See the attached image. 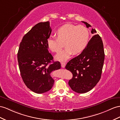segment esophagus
<instances>
[{
    "label": "esophagus",
    "instance_id": "obj_1",
    "mask_svg": "<svg viewBox=\"0 0 120 120\" xmlns=\"http://www.w3.org/2000/svg\"><path fill=\"white\" fill-rule=\"evenodd\" d=\"M61 67H62V68H64L65 66V63L64 62H61Z\"/></svg>",
    "mask_w": 120,
    "mask_h": 120
}]
</instances>
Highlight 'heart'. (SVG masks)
<instances>
[{
    "label": "heart",
    "instance_id": "heart-1",
    "mask_svg": "<svg viewBox=\"0 0 120 120\" xmlns=\"http://www.w3.org/2000/svg\"><path fill=\"white\" fill-rule=\"evenodd\" d=\"M57 36H49L47 39L48 48L53 52H59L63 46L65 48L59 52L55 59L66 61L73 53L79 54L86 48L89 38V32L87 27L82 25L66 24L61 26L56 32Z\"/></svg>",
    "mask_w": 120,
    "mask_h": 120
}]
</instances>
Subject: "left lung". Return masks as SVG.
<instances>
[{
  "instance_id": "8db88e82",
  "label": "left lung",
  "mask_w": 120,
  "mask_h": 120,
  "mask_svg": "<svg viewBox=\"0 0 120 120\" xmlns=\"http://www.w3.org/2000/svg\"><path fill=\"white\" fill-rule=\"evenodd\" d=\"M87 28L91 26L82 21ZM92 29L91 33H96ZM104 52L102 39L95 34L88 42L85 50L80 55L70 60L65 68L72 73L68 82L71 89L76 93H85L92 90L101 78L104 60Z\"/></svg>"
}]
</instances>
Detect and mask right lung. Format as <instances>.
Wrapping results in <instances>:
<instances>
[{
	"instance_id": "right-lung-1",
	"label": "right lung",
	"mask_w": 120,
	"mask_h": 120,
	"mask_svg": "<svg viewBox=\"0 0 120 120\" xmlns=\"http://www.w3.org/2000/svg\"><path fill=\"white\" fill-rule=\"evenodd\" d=\"M52 29L49 21L40 22L23 36L18 52V61L23 81L27 88L36 93L50 90L54 82L51 73L61 68L58 61L53 62L47 39Z\"/></svg>"
}]
</instances>
